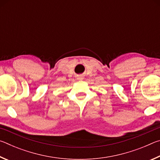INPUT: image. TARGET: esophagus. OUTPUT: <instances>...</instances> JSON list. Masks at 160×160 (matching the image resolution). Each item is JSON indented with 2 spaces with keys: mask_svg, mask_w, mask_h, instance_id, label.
Masks as SVG:
<instances>
[{
  "mask_svg": "<svg viewBox=\"0 0 160 160\" xmlns=\"http://www.w3.org/2000/svg\"><path fill=\"white\" fill-rule=\"evenodd\" d=\"M78 80H82L83 76H82V75H79V76H78Z\"/></svg>",
  "mask_w": 160,
  "mask_h": 160,
  "instance_id": "34e87169",
  "label": "esophagus"
}]
</instances>
